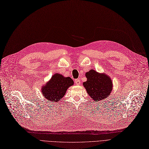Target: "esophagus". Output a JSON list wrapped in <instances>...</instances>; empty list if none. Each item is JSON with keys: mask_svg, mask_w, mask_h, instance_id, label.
I'll return each instance as SVG.
<instances>
[{"mask_svg": "<svg viewBox=\"0 0 149 149\" xmlns=\"http://www.w3.org/2000/svg\"><path fill=\"white\" fill-rule=\"evenodd\" d=\"M75 83L77 85H79L80 84V79H76L75 80Z\"/></svg>", "mask_w": 149, "mask_h": 149, "instance_id": "obj_1", "label": "esophagus"}]
</instances>
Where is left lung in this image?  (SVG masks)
<instances>
[{"label":"left lung","instance_id":"1","mask_svg":"<svg viewBox=\"0 0 149 149\" xmlns=\"http://www.w3.org/2000/svg\"><path fill=\"white\" fill-rule=\"evenodd\" d=\"M87 79L83 85L91 100L95 102L104 101L112 91L113 82L111 77L105 73L91 69L85 74Z\"/></svg>","mask_w":149,"mask_h":149}]
</instances>
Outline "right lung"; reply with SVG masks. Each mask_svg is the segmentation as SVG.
<instances>
[{"label":"right lung","instance_id":"right-lung-1","mask_svg":"<svg viewBox=\"0 0 149 149\" xmlns=\"http://www.w3.org/2000/svg\"><path fill=\"white\" fill-rule=\"evenodd\" d=\"M74 85V81L69 77L58 73L52 75L51 79L41 87V93L46 101L59 102L65 95L67 90Z\"/></svg>","mask_w":149,"mask_h":149}]
</instances>
